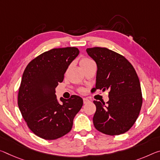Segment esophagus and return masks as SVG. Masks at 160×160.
Returning <instances> with one entry per match:
<instances>
[{
    "instance_id": "esophagus-1",
    "label": "esophagus",
    "mask_w": 160,
    "mask_h": 160,
    "mask_svg": "<svg viewBox=\"0 0 160 160\" xmlns=\"http://www.w3.org/2000/svg\"><path fill=\"white\" fill-rule=\"evenodd\" d=\"M90 101V100H89V99H88V98H83V103H84V104H86V103L89 102Z\"/></svg>"
}]
</instances>
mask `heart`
Listing matches in <instances>:
<instances>
[{"mask_svg": "<svg viewBox=\"0 0 160 160\" xmlns=\"http://www.w3.org/2000/svg\"><path fill=\"white\" fill-rule=\"evenodd\" d=\"M92 61V60H91L90 59H89V58H82V59H81L80 62V66H82V65L88 64V63H89ZM80 92H82V90H80Z\"/></svg>", "mask_w": 160, "mask_h": 160, "instance_id": "obj_1", "label": "heart"}]
</instances>
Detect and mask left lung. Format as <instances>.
Segmentation results:
<instances>
[{
  "label": "left lung",
  "instance_id": "1",
  "mask_svg": "<svg viewBox=\"0 0 160 160\" xmlns=\"http://www.w3.org/2000/svg\"><path fill=\"white\" fill-rule=\"evenodd\" d=\"M86 51L98 67L93 92L110 91L106 105L93 101L96 106L94 126L108 135L125 133L135 124L142 105L140 82L135 68L125 57L106 48H88Z\"/></svg>",
  "mask_w": 160,
  "mask_h": 160
}]
</instances>
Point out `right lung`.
I'll return each mask as SVG.
<instances>
[{"label": "right lung", "instance_id": "add662e5", "mask_svg": "<svg viewBox=\"0 0 160 160\" xmlns=\"http://www.w3.org/2000/svg\"><path fill=\"white\" fill-rule=\"evenodd\" d=\"M79 52L75 47L53 48L34 58L24 70L18 105L30 130L42 139H56L69 132L83 105L78 95L61 98L60 104L55 95V88Z\"/></svg>", "mask_w": 160, "mask_h": 160}]
</instances>
